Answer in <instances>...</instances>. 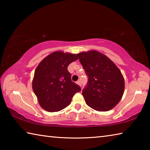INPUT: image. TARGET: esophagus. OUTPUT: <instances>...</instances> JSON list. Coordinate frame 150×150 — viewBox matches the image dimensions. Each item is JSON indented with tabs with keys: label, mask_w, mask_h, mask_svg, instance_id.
I'll return each instance as SVG.
<instances>
[{
	"label": "esophagus",
	"mask_w": 150,
	"mask_h": 150,
	"mask_svg": "<svg viewBox=\"0 0 150 150\" xmlns=\"http://www.w3.org/2000/svg\"><path fill=\"white\" fill-rule=\"evenodd\" d=\"M76 83H77V85H79V86H81V82H80V81H77V82H76Z\"/></svg>",
	"instance_id": "34e87169"
}]
</instances>
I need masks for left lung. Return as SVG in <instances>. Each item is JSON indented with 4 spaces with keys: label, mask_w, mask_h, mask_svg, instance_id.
Returning a JSON list of instances; mask_svg holds the SVG:
<instances>
[{
    "label": "left lung",
    "mask_w": 150,
    "mask_h": 150,
    "mask_svg": "<svg viewBox=\"0 0 150 150\" xmlns=\"http://www.w3.org/2000/svg\"><path fill=\"white\" fill-rule=\"evenodd\" d=\"M88 76L82 91L86 104L97 111L111 110L121 100L124 91V77L117 66L95 50L77 54Z\"/></svg>",
    "instance_id": "1"
}]
</instances>
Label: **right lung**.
I'll use <instances>...</instances> for the list:
<instances>
[{
    "label": "right lung",
    "mask_w": 150,
    "mask_h": 150,
    "mask_svg": "<svg viewBox=\"0 0 150 150\" xmlns=\"http://www.w3.org/2000/svg\"><path fill=\"white\" fill-rule=\"evenodd\" d=\"M78 59L77 54L55 52L47 55L35 70L32 88L40 106L58 112L69 106L73 95L81 88L71 81L67 67Z\"/></svg>",
    "instance_id": "obj_1"
}]
</instances>
